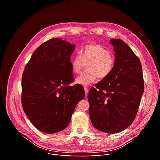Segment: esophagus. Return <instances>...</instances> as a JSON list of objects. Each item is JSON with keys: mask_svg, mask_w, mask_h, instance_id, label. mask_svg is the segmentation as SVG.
Returning a JSON list of instances; mask_svg holds the SVG:
<instances>
[{"mask_svg": "<svg viewBox=\"0 0 160 160\" xmlns=\"http://www.w3.org/2000/svg\"><path fill=\"white\" fill-rule=\"evenodd\" d=\"M84 89H85V95H88V88H86V87H85L84 88Z\"/></svg>", "mask_w": 160, "mask_h": 160, "instance_id": "esophagus-1", "label": "esophagus"}]
</instances>
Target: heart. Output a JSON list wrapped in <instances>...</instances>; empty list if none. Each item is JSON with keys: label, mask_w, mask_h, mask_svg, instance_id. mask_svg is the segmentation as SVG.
I'll return each instance as SVG.
<instances>
[{"label": "heart", "mask_w": 160, "mask_h": 160, "mask_svg": "<svg viewBox=\"0 0 160 160\" xmlns=\"http://www.w3.org/2000/svg\"><path fill=\"white\" fill-rule=\"evenodd\" d=\"M115 57L107 47L99 44H88L83 49L82 55L77 53L71 59L72 71L81 74L88 65V70L77 79V83L88 85L99 77L105 79L113 72Z\"/></svg>", "instance_id": "1"}]
</instances>
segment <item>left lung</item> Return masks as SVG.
I'll return each mask as SVG.
<instances>
[{
	"label": "left lung",
	"instance_id": "8db88e82",
	"mask_svg": "<svg viewBox=\"0 0 160 160\" xmlns=\"http://www.w3.org/2000/svg\"><path fill=\"white\" fill-rule=\"evenodd\" d=\"M115 55L113 72L91 87L88 99L93 126L101 132L117 133L133 123L144 91L139 58L124 41L110 40Z\"/></svg>",
	"mask_w": 160,
	"mask_h": 160
}]
</instances>
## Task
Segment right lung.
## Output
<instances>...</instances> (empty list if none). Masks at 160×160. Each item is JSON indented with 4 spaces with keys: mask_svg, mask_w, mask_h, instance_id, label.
I'll list each match as a JSON object with an SVG mask.
<instances>
[{
    "mask_svg": "<svg viewBox=\"0 0 160 160\" xmlns=\"http://www.w3.org/2000/svg\"><path fill=\"white\" fill-rule=\"evenodd\" d=\"M75 45L54 38L34 51L22 76L21 103L27 118L37 129L55 133L70 123L85 90L74 81L71 55Z\"/></svg>",
    "mask_w": 160,
    "mask_h": 160,
    "instance_id": "right-lung-1",
    "label": "right lung"
}]
</instances>
